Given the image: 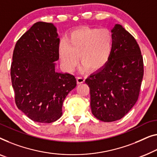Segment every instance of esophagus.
Here are the masks:
<instances>
[{"label":"esophagus","instance_id":"esophagus-1","mask_svg":"<svg viewBox=\"0 0 157 157\" xmlns=\"http://www.w3.org/2000/svg\"><path fill=\"white\" fill-rule=\"evenodd\" d=\"M85 77H82V76H79L76 78V81H77V83L78 84H81L83 83L84 81H85Z\"/></svg>","mask_w":157,"mask_h":157}]
</instances>
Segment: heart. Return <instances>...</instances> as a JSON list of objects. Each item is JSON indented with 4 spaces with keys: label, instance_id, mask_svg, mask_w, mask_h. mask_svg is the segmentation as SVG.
Masks as SVG:
<instances>
[{
    "label": "heart",
    "instance_id": "1",
    "mask_svg": "<svg viewBox=\"0 0 157 157\" xmlns=\"http://www.w3.org/2000/svg\"><path fill=\"white\" fill-rule=\"evenodd\" d=\"M113 48L111 32L105 28H83L74 31L69 40L62 39L58 50L62 67L73 72L78 63V56L83 63L81 69L91 71L103 67L110 59Z\"/></svg>",
    "mask_w": 157,
    "mask_h": 157
}]
</instances>
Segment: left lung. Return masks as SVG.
Instances as JSON below:
<instances>
[{
    "mask_svg": "<svg viewBox=\"0 0 157 157\" xmlns=\"http://www.w3.org/2000/svg\"><path fill=\"white\" fill-rule=\"evenodd\" d=\"M111 32L113 48L108 62L85 81L93 115L107 122L121 119L135 105L144 75L143 58L133 36L118 24Z\"/></svg>",
    "mask_w": 157,
    "mask_h": 157,
    "instance_id": "8db88e82",
    "label": "left lung"
}]
</instances>
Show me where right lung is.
<instances>
[{
	"label": "right lung",
	"instance_id": "obj_1",
	"mask_svg": "<svg viewBox=\"0 0 157 157\" xmlns=\"http://www.w3.org/2000/svg\"><path fill=\"white\" fill-rule=\"evenodd\" d=\"M59 38L52 23L37 22L17 40L10 76L19 110L40 123H51L62 115V105L76 86L70 74L55 71Z\"/></svg>",
	"mask_w": 157,
	"mask_h": 157
}]
</instances>
